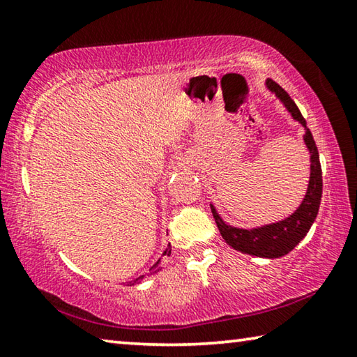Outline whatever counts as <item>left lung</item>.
<instances>
[{"label": "left lung", "mask_w": 357, "mask_h": 357, "mask_svg": "<svg viewBox=\"0 0 357 357\" xmlns=\"http://www.w3.org/2000/svg\"><path fill=\"white\" fill-rule=\"evenodd\" d=\"M266 88L273 94H275V98L282 102L283 107L291 114V118L298 121L305 130L302 140H304L310 154V179L309 185H307L304 200H302L298 209L291 215H288L287 219L255 228H238L228 225L219 215V213H217L214 204H211V211H213L214 220L222 238L225 239V243L229 247H233L234 250L247 253V255L273 259L280 258L291 252L305 238V234L309 233L310 227L313 225V222H315L318 215L319 203H321L323 176L315 140H313L312 132L307 128V123L302 118L299 108L296 107L293 99L289 98L285 89L271 80V78L266 80Z\"/></svg>", "instance_id": "8db88e82"}]
</instances>
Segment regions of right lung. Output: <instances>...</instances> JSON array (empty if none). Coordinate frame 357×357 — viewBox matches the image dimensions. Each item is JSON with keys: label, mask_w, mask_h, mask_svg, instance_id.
<instances>
[{"label": "right lung", "mask_w": 357, "mask_h": 357, "mask_svg": "<svg viewBox=\"0 0 357 357\" xmlns=\"http://www.w3.org/2000/svg\"><path fill=\"white\" fill-rule=\"evenodd\" d=\"M170 253H172V245L168 244V247L167 249L164 250V253H162V257H170ZM162 258H159L157 259V261L151 266L149 268V273H146V274H143V275H140V277H137V279H134V280H130V282H128V287H132V285H138V283H142L144 279H146V277H149V275H154V274H157L159 273V271L162 269Z\"/></svg>", "instance_id": "right-lung-1"}]
</instances>
